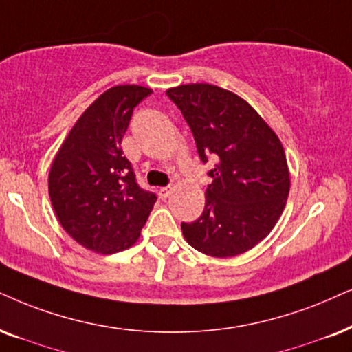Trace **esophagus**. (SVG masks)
<instances>
[{
  "instance_id": "obj_1",
  "label": "esophagus",
  "mask_w": 352,
  "mask_h": 352,
  "mask_svg": "<svg viewBox=\"0 0 352 352\" xmlns=\"http://www.w3.org/2000/svg\"><path fill=\"white\" fill-rule=\"evenodd\" d=\"M170 191H172V186H170V185H168V186H162V188L159 190V197L166 199V198L168 197V195H170Z\"/></svg>"
}]
</instances>
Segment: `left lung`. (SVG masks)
<instances>
[{"instance_id":"1","label":"left lung","mask_w":352,"mask_h":352,"mask_svg":"<svg viewBox=\"0 0 352 352\" xmlns=\"http://www.w3.org/2000/svg\"><path fill=\"white\" fill-rule=\"evenodd\" d=\"M193 133L203 164L209 155L203 214L182 222L186 242L204 255L235 256L260 243L278 222L289 195L283 144L255 109L212 84H184L166 92Z\"/></svg>"}]
</instances>
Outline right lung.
Segmentation results:
<instances>
[{
	"instance_id": "obj_1",
	"label": "right lung",
	"mask_w": 352,
	"mask_h": 352,
	"mask_svg": "<svg viewBox=\"0 0 352 352\" xmlns=\"http://www.w3.org/2000/svg\"><path fill=\"white\" fill-rule=\"evenodd\" d=\"M151 89L115 86L87 107L53 159L48 193L61 228L96 253H117L140 237L155 203L138 185L122 140Z\"/></svg>"
}]
</instances>
